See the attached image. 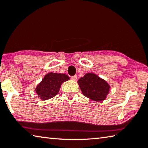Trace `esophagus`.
I'll return each instance as SVG.
<instances>
[{
	"instance_id": "1",
	"label": "esophagus",
	"mask_w": 148,
	"mask_h": 148,
	"mask_svg": "<svg viewBox=\"0 0 148 148\" xmlns=\"http://www.w3.org/2000/svg\"><path fill=\"white\" fill-rule=\"evenodd\" d=\"M77 78V75H74V76H72L71 77V79L72 80V81H76Z\"/></svg>"
}]
</instances>
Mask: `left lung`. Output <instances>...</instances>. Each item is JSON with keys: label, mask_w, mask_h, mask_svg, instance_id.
<instances>
[{"label": "left lung", "mask_w": 148, "mask_h": 148, "mask_svg": "<svg viewBox=\"0 0 148 148\" xmlns=\"http://www.w3.org/2000/svg\"><path fill=\"white\" fill-rule=\"evenodd\" d=\"M78 84L82 94L95 101L105 100L110 88V85L104 79L92 73H86L80 78Z\"/></svg>", "instance_id": "8db88e82"}]
</instances>
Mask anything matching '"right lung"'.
<instances>
[{
  "instance_id": "obj_1",
  "label": "right lung",
  "mask_w": 148,
  "mask_h": 148,
  "mask_svg": "<svg viewBox=\"0 0 148 148\" xmlns=\"http://www.w3.org/2000/svg\"><path fill=\"white\" fill-rule=\"evenodd\" d=\"M69 80V77L66 74L49 73L45 75L35 91L40 99L47 100L58 94L62 84Z\"/></svg>"
}]
</instances>
